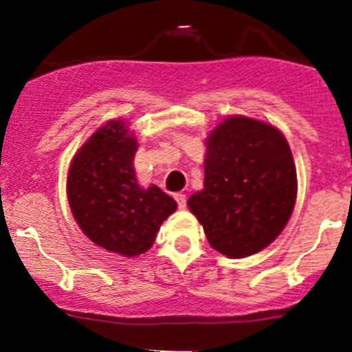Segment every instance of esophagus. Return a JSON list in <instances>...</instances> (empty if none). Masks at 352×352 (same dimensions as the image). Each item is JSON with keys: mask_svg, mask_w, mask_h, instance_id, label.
Returning <instances> with one entry per match:
<instances>
[{"mask_svg": "<svg viewBox=\"0 0 352 352\" xmlns=\"http://www.w3.org/2000/svg\"><path fill=\"white\" fill-rule=\"evenodd\" d=\"M175 201H177V204H179V208L180 210H184V208H186V204H187V196L184 192H177L175 196Z\"/></svg>", "mask_w": 352, "mask_h": 352, "instance_id": "esophagus-1", "label": "esophagus"}]
</instances>
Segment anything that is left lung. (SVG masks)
I'll use <instances>...</instances> for the list:
<instances>
[{
	"instance_id": "1",
	"label": "left lung",
	"mask_w": 352,
	"mask_h": 352,
	"mask_svg": "<svg viewBox=\"0 0 352 352\" xmlns=\"http://www.w3.org/2000/svg\"><path fill=\"white\" fill-rule=\"evenodd\" d=\"M296 190L294 160L284 135L274 125L230 117L208 139L204 189L187 204L211 248L245 258L284 230Z\"/></svg>"
}]
</instances>
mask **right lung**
<instances>
[{
  "label": "right lung",
  "instance_id": "right-lung-1",
  "mask_svg": "<svg viewBox=\"0 0 352 352\" xmlns=\"http://www.w3.org/2000/svg\"><path fill=\"white\" fill-rule=\"evenodd\" d=\"M138 142L120 120L94 132L68 170V203L87 237L107 251L138 256L153 245L163 220L175 211L173 197L135 179Z\"/></svg>",
  "mask_w": 352,
  "mask_h": 352
}]
</instances>
